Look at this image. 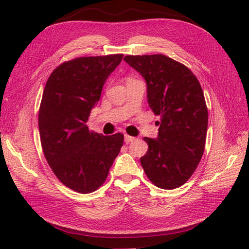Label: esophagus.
<instances>
[{"label": "esophagus", "instance_id": "obj_1", "mask_svg": "<svg viewBox=\"0 0 249 249\" xmlns=\"http://www.w3.org/2000/svg\"><path fill=\"white\" fill-rule=\"evenodd\" d=\"M135 139H136L135 137H131V136H129V135H127V134L124 135V140H125L126 143H129V142H133Z\"/></svg>", "mask_w": 249, "mask_h": 249}]
</instances>
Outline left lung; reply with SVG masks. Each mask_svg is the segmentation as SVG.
I'll return each mask as SVG.
<instances>
[{
    "label": "left lung",
    "instance_id": "1",
    "mask_svg": "<svg viewBox=\"0 0 249 249\" xmlns=\"http://www.w3.org/2000/svg\"><path fill=\"white\" fill-rule=\"evenodd\" d=\"M125 62L146 82L150 108L160 116L156 139L141 166L155 186L174 189L193 176L203 155L208 109L198 79L185 65L163 54L126 55Z\"/></svg>",
    "mask_w": 249,
    "mask_h": 249
}]
</instances>
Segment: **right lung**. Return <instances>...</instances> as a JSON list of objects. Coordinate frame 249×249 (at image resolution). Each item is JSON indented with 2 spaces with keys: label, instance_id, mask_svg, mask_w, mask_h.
Returning <instances> with one entry per match:
<instances>
[{
  "label": "right lung",
  "instance_id": "1",
  "mask_svg": "<svg viewBox=\"0 0 249 249\" xmlns=\"http://www.w3.org/2000/svg\"><path fill=\"white\" fill-rule=\"evenodd\" d=\"M123 54L78 57L52 71L41 98L38 127L47 161L60 181L89 194L102 186L124 136L91 131L88 120Z\"/></svg>",
  "mask_w": 249,
  "mask_h": 249
}]
</instances>
